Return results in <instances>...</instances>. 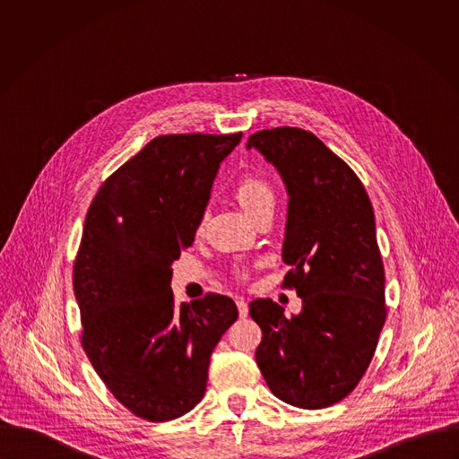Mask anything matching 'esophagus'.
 Returning a JSON list of instances; mask_svg holds the SVG:
<instances>
[{
  "label": "esophagus",
  "instance_id": "obj_1",
  "mask_svg": "<svg viewBox=\"0 0 459 459\" xmlns=\"http://www.w3.org/2000/svg\"><path fill=\"white\" fill-rule=\"evenodd\" d=\"M237 307H238V315L240 318H246L247 313H249V307H247V302L244 299H237Z\"/></svg>",
  "mask_w": 459,
  "mask_h": 459
}]
</instances>
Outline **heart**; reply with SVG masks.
<instances>
[{
	"label": "heart",
	"instance_id": "1",
	"mask_svg": "<svg viewBox=\"0 0 459 459\" xmlns=\"http://www.w3.org/2000/svg\"><path fill=\"white\" fill-rule=\"evenodd\" d=\"M233 196L253 219L260 215L263 210L273 208V203H275V196L270 184L255 175L242 177L233 187ZM203 224H204V217L199 219L197 231L203 230Z\"/></svg>",
	"mask_w": 459,
	"mask_h": 459
}]
</instances>
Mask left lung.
<instances>
[{
    "label": "left lung",
    "instance_id": "left-lung-1",
    "mask_svg": "<svg viewBox=\"0 0 459 459\" xmlns=\"http://www.w3.org/2000/svg\"><path fill=\"white\" fill-rule=\"evenodd\" d=\"M256 148L288 193L284 286L302 311L288 318L270 299L249 304L260 325L256 362L268 389L299 408L318 410L351 393L364 377L385 324V272L375 212L353 173L311 132H256Z\"/></svg>",
    "mask_w": 459,
    "mask_h": 459
}]
</instances>
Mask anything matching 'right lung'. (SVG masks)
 Instances as JSON below:
<instances>
[{
  "label": "right lung",
  "mask_w": 459,
  "mask_h": 459,
  "mask_svg": "<svg viewBox=\"0 0 459 459\" xmlns=\"http://www.w3.org/2000/svg\"><path fill=\"white\" fill-rule=\"evenodd\" d=\"M237 134L152 139L93 197L74 263L81 344L134 415L162 422L206 391L210 355L237 322L230 297L175 304L171 264L193 246L221 162Z\"/></svg>",
  "instance_id": "1"
}]
</instances>
